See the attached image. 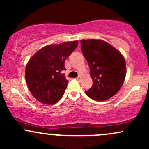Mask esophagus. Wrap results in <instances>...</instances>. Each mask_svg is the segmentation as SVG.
Here are the masks:
<instances>
[{"label":"esophagus","mask_w":149,"mask_h":149,"mask_svg":"<svg viewBox=\"0 0 149 149\" xmlns=\"http://www.w3.org/2000/svg\"><path fill=\"white\" fill-rule=\"evenodd\" d=\"M80 78H81V77H80V76H79L78 77H77V78H76V80H78V81H80Z\"/></svg>","instance_id":"1"}]
</instances>
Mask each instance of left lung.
Returning a JSON list of instances; mask_svg holds the SVG:
<instances>
[{
    "mask_svg": "<svg viewBox=\"0 0 149 149\" xmlns=\"http://www.w3.org/2000/svg\"><path fill=\"white\" fill-rule=\"evenodd\" d=\"M81 49L90 69L93 84L85 91L97 102L107 100L121 88L126 75L123 56L118 50L102 40H81Z\"/></svg>",
    "mask_w": 149,
    "mask_h": 149,
    "instance_id": "obj_1",
    "label": "left lung"
}]
</instances>
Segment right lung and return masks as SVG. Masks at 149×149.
I'll return each instance as SVG.
<instances>
[{
    "mask_svg": "<svg viewBox=\"0 0 149 149\" xmlns=\"http://www.w3.org/2000/svg\"><path fill=\"white\" fill-rule=\"evenodd\" d=\"M78 40L49 45L29 59L25 78L30 92L42 104H56L64 94L69 80L65 78L64 62L78 46Z\"/></svg>",
    "mask_w": 149,
    "mask_h": 149,
    "instance_id": "right-lung-1",
    "label": "right lung"
}]
</instances>
